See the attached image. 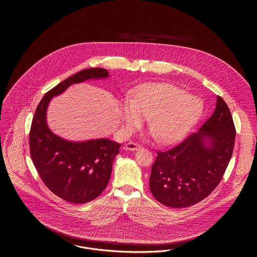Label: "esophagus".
<instances>
[{
  "label": "esophagus",
  "instance_id": "1",
  "mask_svg": "<svg viewBox=\"0 0 257 257\" xmlns=\"http://www.w3.org/2000/svg\"><path fill=\"white\" fill-rule=\"evenodd\" d=\"M125 148L127 149V150H139V149H141L142 148V146H140L139 144H137V143H134V142H129L128 144H126L125 145Z\"/></svg>",
  "mask_w": 257,
  "mask_h": 257
}]
</instances>
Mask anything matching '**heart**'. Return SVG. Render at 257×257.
<instances>
[{"instance_id": "1", "label": "heart", "mask_w": 257, "mask_h": 257, "mask_svg": "<svg viewBox=\"0 0 257 257\" xmlns=\"http://www.w3.org/2000/svg\"><path fill=\"white\" fill-rule=\"evenodd\" d=\"M198 110L197 100L183 88L167 83H151L138 86L130 100L123 102L120 117L130 130L140 126L146 117L156 141L171 145L188 133Z\"/></svg>"}]
</instances>
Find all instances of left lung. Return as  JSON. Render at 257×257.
Here are the masks:
<instances>
[{
    "mask_svg": "<svg viewBox=\"0 0 257 257\" xmlns=\"http://www.w3.org/2000/svg\"><path fill=\"white\" fill-rule=\"evenodd\" d=\"M235 135L231 112L218 96L213 114L198 132L167 151L157 152L149 178L153 196L171 208L189 207L207 197L231 159Z\"/></svg>",
    "mask_w": 257,
    "mask_h": 257,
    "instance_id": "obj_1",
    "label": "left lung"
}]
</instances>
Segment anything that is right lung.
Wrapping results in <instances>:
<instances>
[{
	"label": "right lung",
	"mask_w": 257,
	"mask_h": 257,
	"mask_svg": "<svg viewBox=\"0 0 257 257\" xmlns=\"http://www.w3.org/2000/svg\"><path fill=\"white\" fill-rule=\"evenodd\" d=\"M104 68H88L72 75L45 93L30 131V151L41 180L62 199L83 204L101 195L110 181L112 163L121 145L108 139L70 142L54 134L46 122L51 99L68 86L90 79H104Z\"/></svg>",
	"instance_id": "right-lung-1"
}]
</instances>
